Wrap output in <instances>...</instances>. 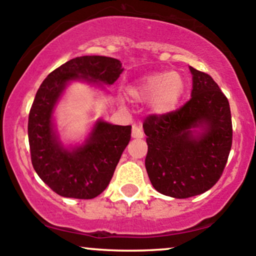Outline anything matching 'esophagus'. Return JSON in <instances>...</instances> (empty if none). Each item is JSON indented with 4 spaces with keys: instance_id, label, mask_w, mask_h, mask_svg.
Returning a JSON list of instances; mask_svg holds the SVG:
<instances>
[{
    "instance_id": "34e87169",
    "label": "esophagus",
    "mask_w": 256,
    "mask_h": 256,
    "mask_svg": "<svg viewBox=\"0 0 256 256\" xmlns=\"http://www.w3.org/2000/svg\"><path fill=\"white\" fill-rule=\"evenodd\" d=\"M132 138H134V139H142L144 138L142 129L140 127H136V126H134L133 129H132Z\"/></svg>"
}]
</instances>
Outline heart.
Returning <instances> with one entry per match:
<instances>
[{
    "mask_svg": "<svg viewBox=\"0 0 256 256\" xmlns=\"http://www.w3.org/2000/svg\"><path fill=\"white\" fill-rule=\"evenodd\" d=\"M184 80L178 72H156L148 74L129 87V94L138 102L150 100V108L157 114L175 110L184 94Z\"/></svg>",
    "mask_w": 256,
    "mask_h": 256,
    "instance_id": "1",
    "label": "heart"
}]
</instances>
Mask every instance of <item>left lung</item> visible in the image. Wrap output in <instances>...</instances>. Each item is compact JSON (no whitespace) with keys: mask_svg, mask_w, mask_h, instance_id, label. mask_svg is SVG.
<instances>
[{"mask_svg":"<svg viewBox=\"0 0 256 256\" xmlns=\"http://www.w3.org/2000/svg\"><path fill=\"white\" fill-rule=\"evenodd\" d=\"M191 99L166 114L144 122L148 154L145 166L160 194L188 198L216 184L232 145L228 98L208 74L191 68Z\"/></svg>","mask_w":256,"mask_h":256,"instance_id":"8db88e82","label":"left lung"}]
</instances>
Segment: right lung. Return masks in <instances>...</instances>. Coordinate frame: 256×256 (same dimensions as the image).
<instances>
[{
  "label": "right lung",
  "instance_id": "1",
  "mask_svg": "<svg viewBox=\"0 0 256 256\" xmlns=\"http://www.w3.org/2000/svg\"><path fill=\"white\" fill-rule=\"evenodd\" d=\"M122 71L117 59L77 56L52 71L37 90L28 123L31 162L43 182L60 196L78 200L99 196L130 140L132 126L99 120L82 145L66 148L54 127L56 105L70 82L83 81L102 88V84H114Z\"/></svg>",
  "mask_w": 256,
  "mask_h": 256
}]
</instances>
